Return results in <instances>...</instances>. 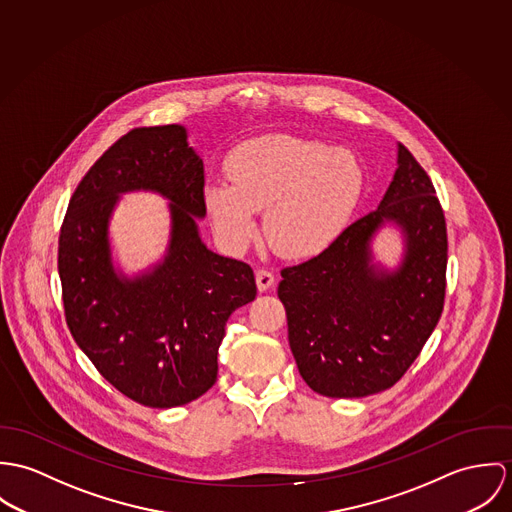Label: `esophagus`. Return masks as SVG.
<instances>
[{"label": "esophagus", "instance_id": "esophagus-1", "mask_svg": "<svg viewBox=\"0 0 512 512\" xmlns=\"http://www.w3.org/2000/svg\"><path fill=\"white\" fill-rule=\"evenodd\" d=\"M255 281H257V288L261 292H265V290H269L275 284V275L271 271H267V269H257Z\"/></svg>", "mask_w": 512, "mask_h": 512}]
</instances>
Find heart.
Wrapping results in <instances>:
<instances>
[{"label":"heart","instance_id":"1","mask_svg":"<svg viewBox=\"0 0 512 512\" xmlns=\"http://www.w3.org/2000/svg\"><path fill=\"white\" fill-rule=\"evenodd\" d=\"M229 184L204 192L214 228L231 247L247 245L265 210L269 245L284 257H312L330 247L361 198L365 174L341 149L294 135H263L226 159Z\"/></svg>","mask_w":512,"mask_h":512}]
</instances>
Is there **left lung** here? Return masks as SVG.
Segmentation results:
<instances>
[{"label": "left lung", "instance_id": "left-lung-1", "mask_svg": "<svg viewBox=\"0 0 512 512\" xmlns=\"http://www.w3.org/2000/svg\"><path fill=\"white\" fill-rule=\"evenodd\" d=\"M387 219L407 237L395 274L370 265V235ZM446 267L448 229L436 188L398 145V169L381 206L343 229L320 255L281 271L288 343L306 385L332 398L393 387L442 316Z\"/></svg>", "mask_w": 512, "mask_h": 512}]
</instances>
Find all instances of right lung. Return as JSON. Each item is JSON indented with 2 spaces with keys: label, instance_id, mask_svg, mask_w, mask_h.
I'll list each match as a JSON object with an SVG mask.
<instances>
[{
  "label": "right lung",
  "instance_id": "add662e5",
  "mask_svg": "<svg viewBox=\"0 0 512 512\" xmlns=\"http://www.w3.org/2000/svg\"><path fill=\"white\" fill-rule=\"evenodd\" d=\"M141 187L172 200V245L151 276L125 282L109 261L107 222L116 194ZM204 214L202 159L182 125H157L115 141L76 186L60 226L68 330L100 375L143 406L172 408L212 389L226 322L257 294L247 263L202 243Z\"/></svg>",
  "mask_w": 512,
  "mask_h": 512
}]
</instances>
